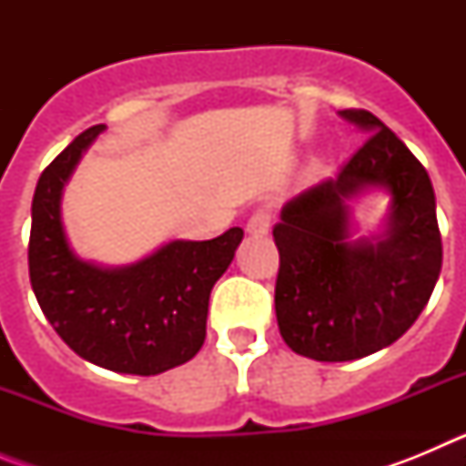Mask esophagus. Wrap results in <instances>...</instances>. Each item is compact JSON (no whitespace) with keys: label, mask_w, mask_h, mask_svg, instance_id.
Wrapping results in <instances>:
<instances>
[{"label":"esophagus","mask_w":466,"mask_h":466,"mask_svg":"<svg viewBox=\"0 0 466 466\" xmlns=\"http://www.w3.org/2000/svg\"><path fill=\"white\" fill-rule=\"evenodd\" d=\"M270 219H273V217H270L268 209H257V212L249 217V221H247V233L254 238L266 236L270 230Z\"/></svg>","instance_id":"34e87169"}]
</instances>
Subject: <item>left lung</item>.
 <instances>
[{
  "instance_id": "obj_1",
  "label": "left lung",
  "mask_w": 466,
  "mask_h": 466,
  "mask_svg": "<svg viewBox=\"0 0 466 466\" xmlns=\"http://www.w3.org/2000/svg\"><path fill=\"white\" fill-rule=\"evenodd\" d=\"M339 116L364 147L327 179L291 198L273 228L279 249L275 315L284 343L315 361H352L413 327L441 273V233L430 175L397 135L364 109ZM385 190L383 230L357 238L349 203Z\"/></svg>"
}]
</instances>
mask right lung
<instances>
[{
    "label": "right lung",
    "instance_id": "add662e5",
    "mask_svg": "<svg viewBox=\"0 0 466 466\" xmlns=\"http://www.w3.org/2000/svg\"><path fill=\"white\" fill-rule=\"evenodd\" d=\"M105 127L84 130L41 172L32 200L30 282L51 327L76 355L109 371L156 376L203 348L209 291L245 233L236 226L212 240H170L127 266L81 258L65 233L63 191Z\"/></svg>",
    "mask_w": 466,
    "mask_h": 466
}]
</instances>
